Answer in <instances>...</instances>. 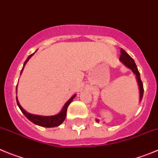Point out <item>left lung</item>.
Instances as JSON below:
<instances>
[{"label":"left lung","instance_id":"left-lung-1","mask_svg":"<svg viewBox=\"0 0 158 158\" xmlns=\"http://www.w3.org/2000/svg\"><path fill=\"white\" fill-rule=\"evenodd\" d=\"M120 52H121V55L120 56V61L126 67H127L128 69H130L132 72H134V74L136 76V79H137L138 83H139V92H140V98H139V101L141 102L142 99H143V82H142L141 79H140V74H139V70L137 69V66H136L134 60L132 59L127 52H125V50H123V49H120ZM97 122H98V120H96Z\"/></svg>","mask_w":158,"mask_h":158}]
</instances>
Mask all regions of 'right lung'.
<instances>
[{"label": "right lung", "mask_w": 158, "mask_h": 158, "mask_svg": "<svg viewBox=\"0 0 158 158\" xmlns=\"http://www.w3.org/2000/svg\"><path fill=\"white\" fill-rule=\"evenodd\" d=\"M35 54V52L32 53V54L30 55L29 56L27 57V59L26 60V61L24 62L23 64V67L22 70H21V73H22L23 70V68L25 66V64H27V62L29 60L31 56H33ZM16 90H17V87H16ZM76 96V94L73 95V96L69 99L68 102L65 103V105L64 106L63 109L58 114L55 115V116H38V115H34V114H31V113H27V111L24 110L22 108V106L19 105V102H18V99H17L16 97V102H17V105L19 106V108L20 109V110L22 111V113L25 115L27 118L28 120H31L32 123H34L35 124L39 125V126H42V127H57L59 125L61 124L62 123L64 122V120H65V118H66V113H67V109H68V107L70 105V103L72 102V101L73 100V98L75 97Z\"/></svg>", "instance_id": "1"}]
</instances>
